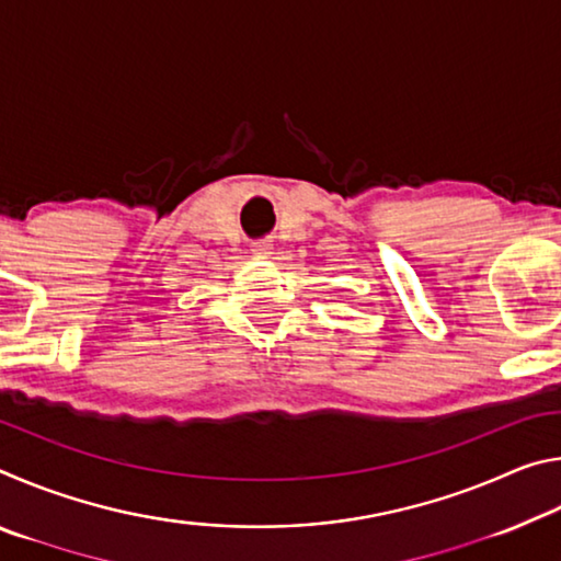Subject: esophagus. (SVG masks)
<instances>
[{"label": "esophagus", "mask_w": 561, "mask_h": 561, "mask_svg": "<svg viewBox=\"0 0 561 561\" xmlns=\"http://www.w3.org/2000/svg\"><path fill=\"white\" fill-rule=\"evenodd\" d=\"M252 254H257V257H270V254H272V244H270V240H257V242H252Z\"/></svg>", "instance_id": "esophagus-1"}]
</instances>
